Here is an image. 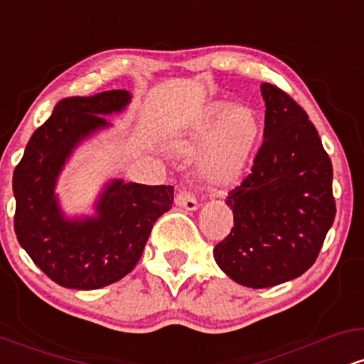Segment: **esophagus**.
I'll return each instance as SVG.
<instances>
[{
	"mask_svg": "<svg viewBox=\"0 0 364 364\" xmlns=\"http://www.w3.org/2000/svg\"><path fill=\"white\" fill-rule=\"evenodd\" d=\"M176 205L186 210H196L198 208V198H196L195 191L191 190H179L176 195Z\"/></svg>",
	"mask_w": 364,
	"mask_h": 364,
	"instance_id": "obj_1",
	"label": "esophagus"
}]
</instances>
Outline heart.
Returning <instances> with one entry per match:
<instances>
[{"instance_id":"b5f03b06","label":"heart","mask_w":364,"mask_h":364,"mask_svg":"<svg viewBox=\"0 0 364 364\" xmlns=\"http://www.w3.org/2000/svg\"><path fill=\"white\" fill-rule=\"evenodd\" d=\"M228 109V104H215L207 112L202 123L195 128L190 140L179 144V149L188 150L195 141L202 140L210 132L208 139L196 157V169L208 181H229L241 173L258 139V119L246 106Z\"/></svg>"}]
</instances>
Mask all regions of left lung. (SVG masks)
Instances as JSON below:
<instances>
[{
    "label": "left lung",
    "mask_w": 364,
    "mask_h": 364,
    "mask_svg": "<svg viewBox=\"0 0 364 364\" xmlns=\"http://www.w3.org/2000/svg\"><path fill=\"white\" fill-rule=\"evenodd\" d=\"M263 141L252 173L228 193L235 228L215 245L232 281L262 289L306 272L336 219L332 161L315 124L287 92L262 83Z\"/></svg>",
    "instance_id": "obj_1"
}]
</instances>
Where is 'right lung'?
I'll use <instances>...</instances> for the list:
<instances>
[{
	"mask_svg": "<svg viewBox=\"0 0 364 364\" xmlns=\"http://www.w3.org/2000/svg\"><path fill=\"white\" fill-rule=\"evenodd\" d=\"M129 92L107 90L68 97L36 129L14 171L15 235L51 281L72 289H99L135 269L156 220L173 205L174 188L119 179L107 185L97 217L68 220L58 207L54 186L72 150L95 129L102 114L121 111Z\"/></svg>",
	"mask_w": 364,
	"mask_h": 364,
	"instance_id": "1",
	"label": "right lung"
}]
</instances>
